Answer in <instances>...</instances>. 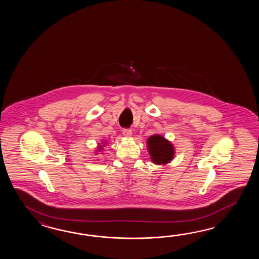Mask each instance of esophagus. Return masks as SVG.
<instances>
[{
	"instance_id": "34e87169",
	"label": "esophagus",
	"mask_w": 259,
	"mask_h": 259,
	"mask_svg": "<svg viewBox=\"0 0 259 259\" xmlns=\"http://www.w3.org/2000/svg\"><path fill=\"white\" fill-rule=\"evenodd\" d=\"M122 132H123V135H124L125 137H132V131L131 130V128H123Z\"/></svg>"
}]
</instances>
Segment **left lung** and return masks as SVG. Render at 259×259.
<instances>
[{"label":"left lung","mask_w":259,"mask_h":259,"mask_svg":"<svg viewBox=\"0 0 259 259\" xmlns=\"http://www.w3.org/2000/svg\"><path fill=\"white\" fill-rule=\"evenodd\" d=\"M151 159L156 165H165L174 157V147L161 135H153L147 140Z\"/></svg>","instance_id":"1"}]
</instances>
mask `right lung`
I'll return each mask as SVG.
<instances>
[{"instance_id":"obj_1","label":"right lung","mask_w":259,"mask_h":259,"mask_svg":"<svg viewBox=\"0 0 259 259\" xmlns=\"http://www.w3.org/2000/svg\"><path fill=\"white\" fill-rule=\"evenodd\" d=\"M99 150H102V146H99Z\"/></svg>"}]
</instances>
